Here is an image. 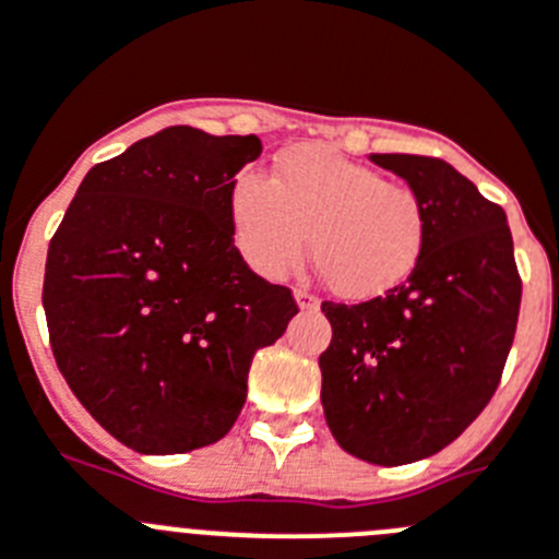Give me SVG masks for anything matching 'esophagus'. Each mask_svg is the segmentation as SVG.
Segmentation results:
<instances>
[{
    "mask_svg": "<svg viewBox=\"0 0 559 559\" xmlns=\"http://www.w3.org/2000/svg\"><path fill=\"white\" fill-rule=\"evenodd\" d=\"M294 299H296V305H299V310H316V307H319V299H316V296L305 288H296Z\"/></svg>",
    "mask_w": 559,
    "mask_h": 559,
    "instance_id": "1",
    "label": "esophagus"
}]
</instances>
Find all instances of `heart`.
<instances>
[{
	"instance_id": "b5f03b06",
	"label": "heart",
	"mask_w": 559,
	"mask_h": 559,
	"mask_svg": "<svg viewBox=\"0 0 559 559\" xmlns=\"http://www.w3.org/2000/svg\"><path fill=\"white\" fill-rule=\"evenodd\" d=\"M240 254L280 280L310 252L343 299H373L404 283L427 240V218L407 186L321 143L283 152L274 179L240 171L229 188Z\"/></svg>"
}]
</instances>
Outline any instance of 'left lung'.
I'll return each mask as SVG.
<instances>
[{
	"instance_id": "1",
	"label": "left lung",
	"mask_w": 559,
	"mask_h": 559,
	"mask_svg": "<svg viewBox=\"0 0 559 559\" xmlns=\"http://www.w3.org/2000/svg\"><path fill=\"white\" fill-rule=\"evenodd\" d=\"M407 179L427 240L402 285L362 305L324 301L321 404L343 452L404 465L449 447L501 380L521 307L504 210L447 160L371 155Z\"/></svg>"
}]
</instances>
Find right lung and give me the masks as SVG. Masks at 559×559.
<instances>
[{
	"instance_id": "right-lung-1",
	"label": "right lung",
	"mask_w": 559,
	"mask_h": 559,
	"mask_svg": "<svg viewBox=\"0 0 559 559\" xmlns=\"http://www.w3.org/2000/svg\"><path fill=\"white\" fill-rule=\"evenodd\" d=\"M258 135L166 127L85 174L49 243L55 360L91 416L141 454H182L233 429L254 352L296 301L240 258L229 188Z\"/></svg>"
}]
</instances>
